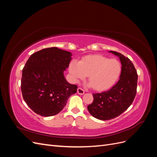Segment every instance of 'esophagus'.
Here are the masks:
<instances>
[{
	"instance_id": "34e87169",
	"label": "esophagus",
	"mask_w": 157,
	"mask_h": 157,
	"mask_svg": "<svg viewBox=\"0 0 157 157\" xmlns=\"http://www.w3.org/2000/svg\"><path fill=\"white\" fill-rule=\"evenodd\" d=\"M77 93L80 95H82L84 94V90L83 89H82L81 88H78L77 89Z\"/></svg>"
}]
</instances>
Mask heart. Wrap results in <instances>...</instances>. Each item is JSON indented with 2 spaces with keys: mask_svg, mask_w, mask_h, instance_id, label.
I'll return each mask as SVG.
<instances>
[{
  "mask_svg": "<svg viewBox=\"0 0 157 157\" xmlns=\"http://www.w3.org/2000/svg\"><path fill=\"white\" fill-rule=\"evenodd\" d=\"M121 71L119 61L102 55L87 56L80 62L71 61L69 65V73L74 82H77L88 76V85L98 91L113 86L119 78Z\"/></svg>",
  "mask_w": 157,
  "mask_h": 157,
  "instance_id": "heart-1",
  "label": "heart"
}]
</instances>
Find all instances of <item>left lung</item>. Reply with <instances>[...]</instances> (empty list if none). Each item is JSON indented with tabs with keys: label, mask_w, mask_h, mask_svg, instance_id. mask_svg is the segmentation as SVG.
<instances>
[{
	"label": "left lung",
	"mask_w": 157,
	"mask_h": 157,
	"mask_svg": "<svg viewBox=\"0 0 157 157\" xmlns=\"http://www.w3.org/2000/svg\"><path fill=\"white\" fill-rule=\"evenodd\" d=\"M109 52L118 56L122 64L120 79L108 91L93 94L94 101L88 106L91 115L101 121L118 117L129 107L135 98L137 75L129 58L115 51Z\"/></svg>",
	"instance_id": "1"
}]
</instances>
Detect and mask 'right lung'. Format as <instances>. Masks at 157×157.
<instances>
[{"label": "right lung", "instance_id": "add662e5", "mask_svg": "<svg viewBox=\"0 0 157 157\" xmlns=\"http://www.w3.org/2000/svg\"><path fill=\"white\" fill-rule=\"evenodd\" d=\"M72 54L57 47L33 54L22 70L21 89L27 105L38 115L50 117L58 114L77 86L66 80Z\"/></svg>", "mask_w": 157, "mask_h": 157}]
</instances>
